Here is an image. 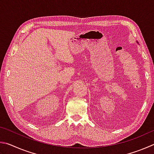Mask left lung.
I'll list each match as a JSON object with an SVG mask.
<instances>
[{"label":"left lung","instance_id":"8db88e82","mask_svg":"<svg viewBox=\"0 0 154 154\" xmlns=\"http://www.w3.org/2000/svg\"><path fill=\"white\" fill-rule=\"evenodd\" d=\"M137 43H138V42H137ZM138 44H139V43H138Z\"/></svg>","mask_w":154,"mask_h":154}]
</instances>
